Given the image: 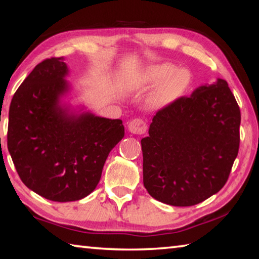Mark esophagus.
Instances as JSON below:
<instances>
[{"label": "esophagus", "instance_id": "1", "mask_svg": "<svg viewBox=\"0 0 259 259\" xmlns=\"http://www.w3.org/2000/svg\"><path fill=\"white\" fill-rule=\"evenodd\" d=\"M128 129L130 133H133L135 135H143L146 133L147 125L146 122L142 119H134L129 122Z\"/></svg>", "mask_w": 259, "mask_h": 259}]
</instances>
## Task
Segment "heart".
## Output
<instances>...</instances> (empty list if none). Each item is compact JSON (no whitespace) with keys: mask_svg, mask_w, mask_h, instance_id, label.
<instances>
[{"mask_svg":"<svg viewBox=\"0 0 259 259\" xmlns=\"http://www.w3.org/2000/svg\"><path fill=\"white\" fill-rule=\"evenodd\" d=\"M191 77L188 69H176L171 64L162 63L148 68L144 80L150 84H157L162 82L154 95L153 102L156 105H163L179 97L190 84Z\"/></svg>","mask_w":259,"mask_h":259,"instance_id":"1","label":"heart"}]
</instances>
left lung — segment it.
<instances>
[{"mask_svg":"<svg viewBox=\"0 0 259 259\" xmlns=\"http://www.w3.org/2000/svg\"><path fill=\"white\" fill-rule=\"evenodd\" d=\"M241 113L218 78L159 109L142 139L144 186L160 202L190 207L229 179L240 146Z\"/></svg>","mask_w":259,"mask_h":259,"instance_id":"left-lung-1","label":"left lung"}]
</instances>
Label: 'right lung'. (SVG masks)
Here are the masks:
<instances>
[{
    "instance_id": "1",
    "label": "right lung",
    "mask_w": 259,
    "mask_h": 259,
    "mask_svg": "<svg viewBox=\"0 0 259 259\" xmlns=\"http://www.w3.org/2000/svg\"><path fill=\"white\" fill-rule=\"evenodd\" d=\"M63 57L37 64L9 109L8 150L26 186L57 202L85 198L98 185L109 152L124 136L122 120L59 106L68 90Z\"/></svg>"
}]
</instances>
